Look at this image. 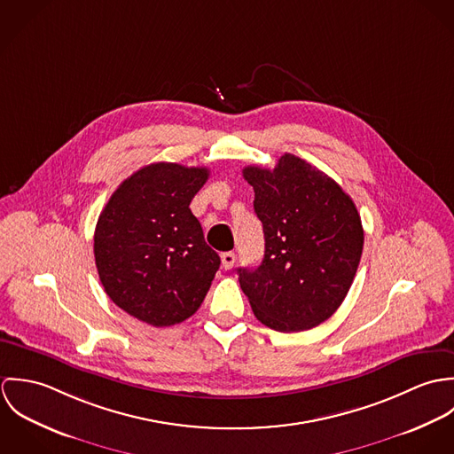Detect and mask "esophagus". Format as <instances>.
<instances>
[{
	"mask_svg": "<svg viewBox=\"0 0 454 454\" xmlns=\"http://www.w3.org/2000/svg\"><path fill=\"white\" fill-rule=\"evenodd\" d=\"M234 263H236V254L234 252L222 254V265H223V269H232Z\"/></svg>",
	"mask_w": 454,
	"mask_h": 454,
	"instance_id": "1",
	"label": "esophagus"
}]
</instances>
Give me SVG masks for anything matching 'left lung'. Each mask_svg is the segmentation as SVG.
Here are the masks:
<instances>
[{"label":"left lung","mask_w":454,"mask_h":454,"mask_svg":"<svg viewBox=\"0 0 454 454\" xmlns=\"http://www.w3.org/2000/svg\"><path fill=\"white\" fill-rule=\"evenodd\" d=\"M265 252L257 269H238L257 320L278 332L328 320L355 279L364 227L355 202L324 171L292 153L274 169L248 166Z\"/></svg>","instance_id":"obj_1"}]
</instances>
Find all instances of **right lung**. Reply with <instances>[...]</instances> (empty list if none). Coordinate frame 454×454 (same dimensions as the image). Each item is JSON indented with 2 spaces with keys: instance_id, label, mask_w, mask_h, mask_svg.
<instances>
[{
  "instance_id": "obj_1",
  "label": "right lung",
  "mask_w": 454,
  "mask_h": 454,
  "mask_svg": "<svg viewBox=\"0 0 454 454\" xmlns=\"http://www.w3.org/2000/svg\"><path fill=\"white\" fill-rule=\"evenodd\" d=\"M207 176L206 168L148 164L119 185L98 218L94 259L105 292L145 324L191 318L220 267L191 211Z\"/></svg>"
}]
</instances>
